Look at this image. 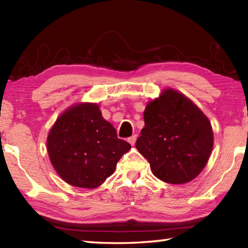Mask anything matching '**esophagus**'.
<instances>
[{"mask_svg": "<svg viewBox=\"0 0 248 248\" xmlns=\"http://www.w3.org/2000/svg\"><path fill=\"white\" fill-rule=\"evenodd\" d=\"M136 141H137V136H132V137H130L129 139H128V142L131 145H134L136 144Z\"/></svg>", "mask_w": 248, "mask_h": 248, "instance_id": "esophagus-1", "label": "esophagus"}]
</instances>
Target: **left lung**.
<instances>
[{
	"mask_svg": "<svg viewBox=\"0 0 248 248\" xmlns=\"http://www.w3.org/2000/svg\"><path fill=\"white\" fill-rule=\"evenodd\" d=\"M143 118L136 148L155 177L169 184L197 177L213 146L212 127L203 112L182 93L167 89L146 105Z\"/></svg>",
	"mask_w": 248,
	"mask_h": 248,
	"instance_id": "left-lung-1",
	"label": "left lung"
}]
</instances>
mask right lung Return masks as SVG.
Instances as JSON below:
<instances>
[{
    "label": "right lung",
    "instance_id": "add662e5",
    "mask_svg": "<svg viewBox=\"0 0 248 248\" xmlns=\"http://www.w3.org/2000/svg\"><path fill=\"white\" fill-rule=\"evenodd\" d=\"M131 149L118 139L97 104L73 105L54 123L47 150L59 176L75 187L93 189L109 177L123 155Z\"/></svg>",
    "mask_w": 248,
    "mask_h": 248
}]
</instances>
